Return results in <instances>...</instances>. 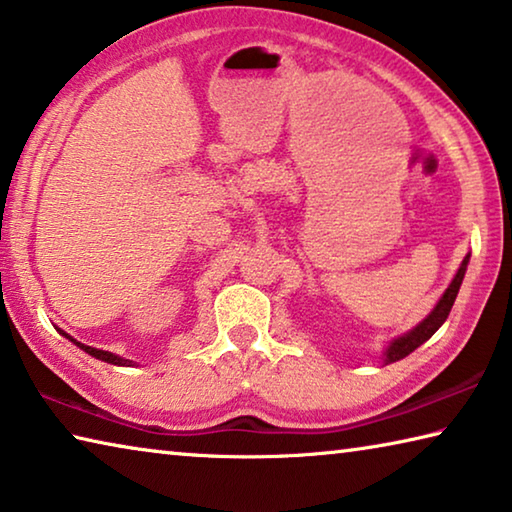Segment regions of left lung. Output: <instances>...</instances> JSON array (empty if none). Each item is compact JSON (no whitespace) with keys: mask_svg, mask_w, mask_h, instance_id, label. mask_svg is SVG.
<instances>
[{"mask_svg":"<svg viewBox=\"0 0 512 512\" xmlns=\"http://www.w3.org/2000/svg\"><path fill=\"white\" fill-rule=\"evenodd\" d=\"M467 262H470V255L463 259L461 268H458L456 277L452 280V284H449V287H447V291L443 293V298H440L436 309H433L431 314L424 318L418 327L411 329L409 334H404L402 339H397V341H393L391 345H388V348H386V363H393V361L404 359L406 354H411L415 348H420L424 341H429L431 336L438 332V327L445 323L447 316H449V311H452V307H454V300L458 296V289H461V282H463L465 271H467Z\"/></svg>","mask_w":512,"mask_h":512,"instance_id":"1","label":"left lung"}]
</instances>
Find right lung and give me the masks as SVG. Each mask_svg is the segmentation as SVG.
I'll return each instance as SVG.
<instances>
[{
	"label": "right lung",
	"instance_id": "1",
	"mask_svg": "<svg viewBox=\"0 0 512 512\" xmlns=\"http://www.w3.org/2000/svg\"><path fill=\"white\" fill-rule=\"evenodd\" d=\"M60 334H65V332H60ZM67 336V334H65ZM69 341H74L72 336H67ZM76 345H79L81 350H85L88 354H92V357H97V359H101V361H106V363H112V366H131L133 361H128V359H121V357H117V354H112V352H106V350H97V348H90V345H83V343H79V341H74Z\"/></svg>",
	"mask_w": 512,
	"mask_h": 512
}]
</instances>
